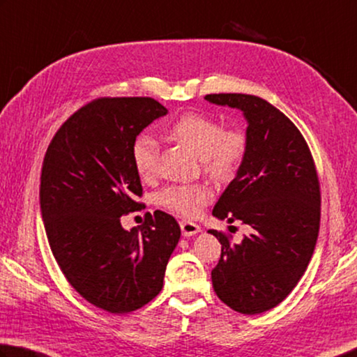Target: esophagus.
<instances>
[{"label": "esophagus", "instance_id": "34e87169", "mask_svg": "<svg viewBox=\"0 0 357 357\" xmlns=\"http://www.w3.org/2000/svg\"><path fill=\"white\" fill-rule=\"evenodd\" d=\"M181 231H183V236L184 237H192L198 234L201 231L199 225L197 223H192V222H181Z\"/></svg>", "mask_w": 357, "mask_h": 357}]
</instances>
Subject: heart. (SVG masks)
Returning <instances> with one entry per match:
<instances>
[{"mask_svg":"<svg viewBox=\"0 0 357 357\" xmlns=\"http://www.w3.org/2000/svg\"><path fill=\"white\" fill-rule=\"evenodd\" d=\"M172 137L197 154L206 173L215 179H229L242 164L246 139L238 129L225 131L222 123L207 115L189 114L170 129ZM132 160L142 178H153L159 167V144L150 134H142L132 145ZM212 190L204 184L173 185L158 197L160 206L183 217H197L209 203Z\"/></svg>","mask_w":357,"mask_h":357,"instance_id":"heart-1","label":"heart"}]
</instances>
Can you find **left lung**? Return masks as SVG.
Here are the masks:
<instances>
[{
	"instance_id": "obj_1",
	"label": "left lung",
	"mask_w": 357,
	"mask_h": 357,
	"mask_svg": "<svg viewBox=\"0 0 357 357\" xmlns=\"http://www.w3.org/2000/svg\"><path fill=\"white\" fill-rule=\"evenodd\" d=\"M246 120V151L212 215L251 228L241 243L215 229L222 257L212 270L217 296L245 315L278 306L301 280L320 228V185L306 140L280 109L255 95L212 93Z\"/></svg>"
}]
</instances>
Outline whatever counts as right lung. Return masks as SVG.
<instances>
[{
	"label": "right lung",
	"mask_w": 357,
	"mask_h": 357,
	"mask_svg": "<svg viewBox=\"0 0 357 357\" xmlns=\"http://www.w3.org/2000/svg\"><path fill=\"white\" fill-rule=\"evenodd\" d=\"M167 114L145 96L95 100L63 123L45 154L40 211L51 251L77 294L111 314L132 312L159 294L181 237L162 211L140 228L120 223L142 207L134 142Z\"/></svg>",
	"instance_id": "add662e5"
}]
</instances>
